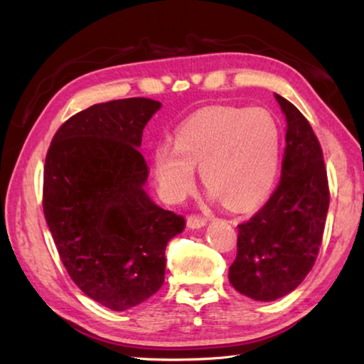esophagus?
I'll list each match as a JSON object with an SVG mask.
<instances>
[{"instance_id": "obj_1", "label": "esophagus", "mask_w": 364, "mask_h": 364, "mask_svg": "<svg viewBox=\"0 0 364 364\" xmlns=\"http://www.w3.org/2000/svg\"><path fill=\"white\" fill-rule=\"evenodd\" d=\"M205 225H206V219L202 218V215L191 214L188 218V227L189 228H202Z\"/></svg>"}]
</instances>
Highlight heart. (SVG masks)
I'll return each instance as SVG.
<instances>
[{"label": "heart", "instance_id": "heart-1", "mask_svg": "<svg viewBox=\"0 0 364 364\" xmlns=\"http://www.w3.org/2000/svg\"><path fill=\"white\" fill-rule=\"evenodd\" d=\"M280 131L262 107H208L175 133V145L159 144L151 153L153 175L162 197L180 202L194 186L196 170L213 197L233 210L264 198L275 181Z\"/></svg>", "mask_w": 364, "mask_h": 364}]
</instances>
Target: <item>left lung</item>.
<instances>
[{
    "label": "left lung",
    "instance_id": "left-lung-1",
    "mask_svg": "<svg viewBox=\"0 0 364 364\" xmlns=\"http://www.w3.org/2000/svg\"><path fill=\"white\" fill-rule=\"evenodd\" d=\"M288 122L282 176L264 206L239 223L233 288L259 301L280 299L310 274L322 244L330 203L327 168L310 122L275 95Z\"/></svg>",
    "mask_w": 364,
    "mask_h": 364
}]
</instances>
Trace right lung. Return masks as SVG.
Masks as SVG:
<instances>
[{"label":"right lung","instance_id":"right-lung-1","mask_svg":"<svg viewBox=\"0 0 364 364\" xmlns=\"http://www.w3.org/2000/svg\"><path fill=\"white\" fill-rule=\"evenodd\" d=\"M161 103L125 98L72 115L43 167V213L59 258L98 304L125 311L164 283L166 245L184 218L145 194L149 167L137 146Z\"/></svg>","mask_w":364,"mask_h":364}]
</instances>
